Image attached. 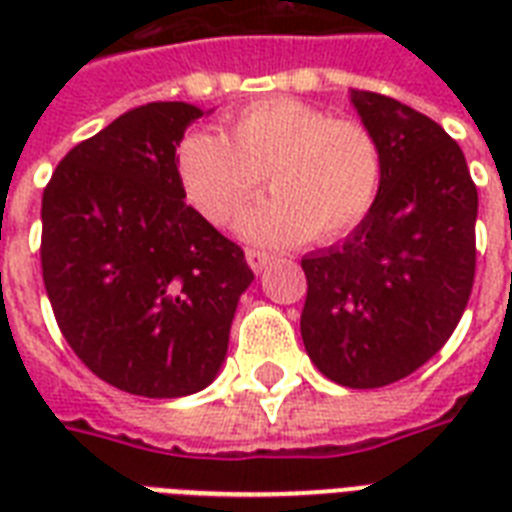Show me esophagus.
<instances>
[{"mask_svg": "<svg viewBox=\"0 0 512 512\" xmlns=\"http://www.w3.org/2000/svg\"><path fill=\"white\" fill-rule=\"evenodd\" d=\"M244 255H247L249 268H252L255 273L265 271V268H268V263H271V255H268V252H263V249L247 247V249H244Z\"/></svg>", "mask_w": 512, "mask_h": 512, "instance_id": "1", "label": "esophagus"}]
</instances>
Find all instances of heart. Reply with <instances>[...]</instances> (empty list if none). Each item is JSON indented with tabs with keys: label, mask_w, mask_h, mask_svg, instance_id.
Returning <instances> with one entry per match:
<instances>
[{
	"label": "heart",
	"mask_w": 512,
	"mask_h": 512,
	"mask_svg": "<svg viewBox=\"0 0 512 512\" xmlns=\"http://www.w3.org/2000/svg\"><path fill=\"white\" fill-rule=\"evenodd\" d=\"M225 127L228 139L212 130L188 132L175 154L185 199L212 225H231L265 175L273 196L241 220V233L252 241H335L372 212L382 151L364 122L300 98H271L239 108Z\"/></svg>",
	"instance_id": "heart-1"
}]
</instances>
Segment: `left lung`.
Returning <instances> with one entry per match:
<instances>
[{"mask_svg":"<svg viewBox=\"0 0 512 512\" xmlns=\"http://www.w3.org/2000/svg\"><path fill=\"white\" fill-rule=\"evenodd\" d=\"M350 100L380 143V196L342 244L303 257L300 332L329 380L382 388L436 356L460 324L476 276L478 191L441 124L380 92Z\"/></svg>","mask_w":512,"mask_h":512,"instance_id":"left-lung-1","label":"left lung"}]
</instances>
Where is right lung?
<instances>
[{
	"label": "right lung",
	"mask_w": 512,
	"mask_h": 512,
	"mask_svg": "<svg viewBox=\"0 0 512 512\" xmlns=\"http://www.w3.org/2000/svg\"><path fill=\"white\" fill-rule=\"evenodd\" d=\"M201 108L146 103L76 143L42 193V279L92 374L146 398L207 388L255 273L185 204L175 154Z\"/></svg>",
	"instance_id": "1"
}]
</instances>
